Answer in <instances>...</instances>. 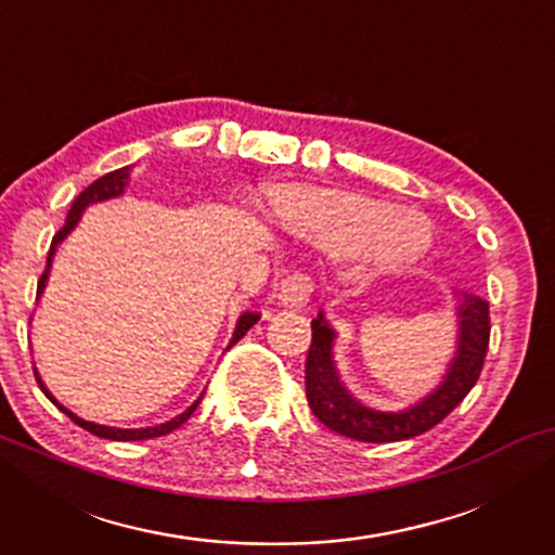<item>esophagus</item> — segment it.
I'll return each mask as SVG.
<instances>
[{
	"instance_id": "34e87169",
	"label": "esophagus",
	"mask_w": 555,
	"mask_h": 555,
	"mask_svg": "<svg viewBox=\"0 0 555 555\" xmlns=\"http://www.w3.org/2000/svg\"><path fill=\"white\" fill-rule=\"evenodd\" d=\"M310 295H313V280L302 272L287 275L278 287V300L285 308H302L310 300Z\"/></svg>"
}]
</instances>
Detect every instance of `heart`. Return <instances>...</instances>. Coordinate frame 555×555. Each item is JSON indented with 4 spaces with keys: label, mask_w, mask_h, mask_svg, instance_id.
<instances>
[{
    "label": "heart",
    "mask_w": 555,
    "mask_h": 555,
    "mask_svg": "<svg viewBox=\"0 0 555 555\" xmlns=\"http://www.w3.org/2000/svg\"><path fill=\"white\" fill-rule=\"evenodd\" d=\"M262 199L280 230L328 255H353L371 272H393L420 262L435 240L431 222L420 211L397 209L359 192L280 184L264 189Z\"/></svg>",
    "instance_id": "b5f03b06"
}]
</instances>
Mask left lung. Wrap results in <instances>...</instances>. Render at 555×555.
<instances>
[{"mask_svg":"<svg viewBox=\"0 0 555 555\" xmlns=\"http://www.w3.org/2000/svg\"><path fill=\"white\" fill-rule=\"evenodd\" d=\"M454 315H457V346L452 361L435 389L414 404L397 412L361 404L340 382L333 348L336 331L325 321L323 310L313 318V344L306 361V393L313 414L325 427L359 442H401L427 431L444 420L473 389L482 371L490 340L488 300L469 293H454Z\"/></svg>","mask_w":555,"mask_h":555,"instance_id":"left-lung-1","label":"left lung"}]
</instances>
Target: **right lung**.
<instances>
[{"label": "right lung", "mask_w": 555, "mask_h": 555, "mask_svg": "<svg viewBox=\"0 0 555 555\" xmlns=\"http://www.w3.org/2000/svg\"><path fill=\"white\" fill-rule=\"evenodd\" d=\"M131 171H133V164H131V166H124V169H116V171L105 173V177L95 179L93 184H90L88 189H82V192H80L78 196H75L73 207H70V211H67V217H65L63 230H60V232L55 234V237H52V245H50V253H48V268H44L40 283H37V298H40V295L44 293V287H48L50 268H52V260H55L57 247L63 245V242L67 240V234H70V232L75 230V227H78L82 211H86V209L90 207V204H101V202L118 199V196H124L128 184H131ZM257 321H260V313H253V310H245V313H242V315L237 318V325H234V333H232V338H230V346L237 344V340H240L242 336H245V333H247L249 328H253V325H255ZM230 346H227V348H230ZM35 376H37V384H40V389L44 391V397H48L50 401H55V397H52V393L48 391V386L42 384V378H40V374H37V371H35ZM202 397H204V393H199V399H196L194 404L189 406V409H184V412L173 416V420L164 422V424H156V427H141V429H120V427H108V424L88 422V420H82V416L73 414L70 409H65L63 404H57V401H55V404H57V409H63V412H65L67 416H70V420H73L75 424H78V427L88 429L90 435L103 437V439H116V442H139V439L162 437V435H169V431H173V429H179L181 424H184V422L189 420V416L194 414V409L199 406Z\"/></svg>", "instance_id": "right-lung-1"}]
</instances>
